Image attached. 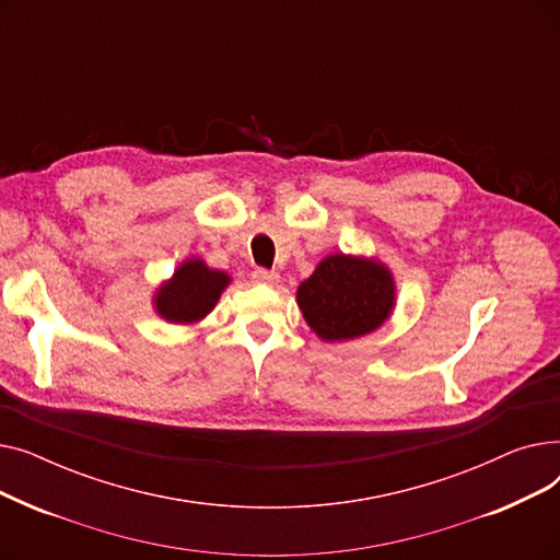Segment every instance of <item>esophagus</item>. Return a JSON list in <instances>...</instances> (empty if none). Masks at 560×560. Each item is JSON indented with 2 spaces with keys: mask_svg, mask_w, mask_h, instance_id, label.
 Listing matches in <instances>:
<instances>
[{
  "mask_svg": "<svg viewBox=\"0 0 560 560\" xmlns=\"http://www.w3.org/2000/svg\"><path fill=\"white\" fill-rule=\"evenodd\" d=\"M252 279L256 283H265V285H275L279 281V275L277 272H270V270H254Z\"/></svg>",
  "mask_w": 560,
  "mask_h": 560,
  "instance_id": "34e87169",
  "label": "esophagus"
}]
</instances>
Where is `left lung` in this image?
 Masks as SVG:
<instances>
[{
    "label": "left lung",
    "instance_id": "left-lung-1",
    "mask_svg": "<svg viewBox=\"0 0 560 560\" xmlns=\"http://www.w3.org/2000/svg\"><path fill=\"white\" fill-rule=\"evenodd\" d=\"M397 304L395 277L374 256L329 254L298 288V306L325 342H345L376 331Z\"/></svg>",
    "mask_w": 560,
    "mask_h": 560
}]
</instances>
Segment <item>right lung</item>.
<instances>
[{
	"label": "right lung",
	"mask_w": 560,
	"mask_h": 560,
	"mask_svg": "<svg viewBox=\"0 0 560 560\" xmlns=\"http://www.w3.org/2000/svg\"><path fill=\"white\" fill-rule=\"evenodd\" d=\"M229 283L226 272L213 270L192 256L179 262L174 275L156 288L152 304L156 315L170 325H195L215 308Z\"/></svg>",
	"instance_id": "right-lung-1"
}]
</instances>
